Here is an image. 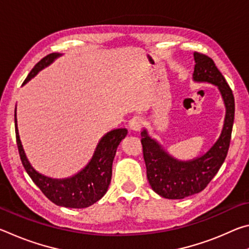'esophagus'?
I'll list each match as a JSON object with an SVG mask.
<instances>
[{
	"label": "esophagus",
	"instance_id": "1",
	"mask_svg": "<svg viewBox=\"0 0 249 249\" xmlns=\"http://www.w3.org/2000/svg\"><path fill=\"white\" fill-rule=\"evenodd\" d=\"M142 125H144V120L140 116H134L133 119H130L128 123L129 128L134 130V132H140L142 127Z\"/></svg>",
	"mask_w": 249,
	"mask_h": 249
}]
</instances>
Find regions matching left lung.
I'll list each match as a JSON object with an SVG mask.
<instances>
[{
  "mask_svg": "<svg viewBox=\"0 0 249 249\" xmlns=\"http://www.w3.org/2000/svg\"><path fill=\"white\" fill-rule=\"evenodd\" d=\"M196 81L215 84L220 89L226 107L224 127L217 142L208 153L191 161H178L147 135L142 132V155L146 163L147 179L153 190L167 199H184L201 192L220 170L230 148L235 115L233 91L227 84L213 59L195 52Z\"/></svg>",
  "mask_w": 249,
  "mask_h": 249,
  "instance_id": "left-lung-1",
  "label": "left lung"
}]
</instances>
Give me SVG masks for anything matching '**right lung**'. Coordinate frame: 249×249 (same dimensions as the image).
<instances>
[{"label":"right lung","mask_w":249,"mask_h":249,"mask_svg":"<svg viewBox=\"0 0 249 249\" xmlns=\"http://www.w3.org/2000/svg\"><path fill=\"white\" fill-rule=\"evenodd\" d=\"M58 53H49L34 66L27 78L23 82L26 83L44 67L52 64L58 57ZM15 135L20 160L25 170L31 177L40 191L53 202V203L71 209H83L99 201L107 191L112 178V165L114 160L117 146L127 135L125 128L111 130L100 141L91 161L82 171L72 178L65 180H53L41 176L34 170L29 165L25 156L22 144H20L18 129L16 125V107H15Z\"/></svg>","instance_id":"right-lung-1"}]
</instances>
